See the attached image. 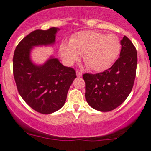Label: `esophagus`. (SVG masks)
I'll return each mask as SVG.
<instances>
[{
    "mask_svg": "<svg viewBox=\"0 0 151 151\" xmlns=\"http://www.w3.org/2000/svg\"><path fill=\"white\" fill-rule=\"evenodd\" d=\"M76 76L77 77H81L82 76V73L79 71H76Z\"/></svg>",
    "mask_w": 151,
    "mask_h": 151,
    "instance_id": "obj_1",
    "label": "esophagus"
}]
</instances>
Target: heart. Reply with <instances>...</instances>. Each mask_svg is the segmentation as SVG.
<instances>
[{
	"label": "heart",
	"instance_id": "heart-1",
	"mask_svg": "<svg viewBox=\"0 0 151 151\" xmlns=\"http://www.w3.org/2000/svg\"><path fill=\"white\" fill-rule=\"evenodd\" d=\"M121 51L119 38L113 34L94 30L76 32L70 41H63L59 47L64 64L72 66L83 53V60L93 71L108 69L117 59Z\"/></svg>",
	"mask_w": 151,
	"mask_h": 151
}]
</instances>
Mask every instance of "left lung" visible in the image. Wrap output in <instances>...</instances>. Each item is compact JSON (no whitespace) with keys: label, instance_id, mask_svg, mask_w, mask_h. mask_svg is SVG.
Wrapping results in <instances>:
<instances>
[{"label":"left lung","instance_id":"8db88e82","mask_svg":"<svg viewBox=\"0 0 151 151\" xmlns=\"http://www.w3.org/2000/svg\"><path fill=\"white\" fill-rule=\"evenodd\" d=\"M119 58L103 73H85V99L92 108L108 112L121 105L131 92L136 77L137 52L126 36L121 40Z\"/></svg>","mask_w":151,"mask_h":151}]
</instances>
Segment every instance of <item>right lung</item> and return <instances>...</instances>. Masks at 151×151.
Wrapping results in <instances>:
<instances>
[{
  "label": "right lung",
  "instance_id": "right-lung-1",
  "mask_svg": "<svg viewBox=\"0 0 151 151\" xmlns=\"http://www.w3.org/2000/svg\"><path fill=\"white\" fill-rule=\"evenodd\" d=\"M59 29L35 30L18 44L13 56V74L20 96L30 107L42 114L60 110L67 99V92L76 78V71L64 67L52 55L41 64L31 58L34 47L55 44Z\"/></svg>",
  "mask_w": 151,
  "mask_h": 151
}]
</instances>
